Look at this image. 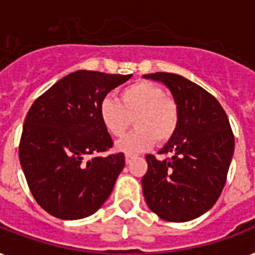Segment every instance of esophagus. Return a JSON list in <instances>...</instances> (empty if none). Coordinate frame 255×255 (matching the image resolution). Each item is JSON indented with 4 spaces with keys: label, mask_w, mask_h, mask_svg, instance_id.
Segmentation results:
<instances>
[{
    "label": "esophagus",
    "mask_w": 255,
    "mask_h": 255,
    "mask_svg": "<svg viewBox=\"0 0 255 255\" xmlns=\"http://www.w3.org/2000/svg\"><path fill=\"white\" fill-rule=\"evenodd\" d=\"M133 157H135V155H132V153H126V163H131V160L133 159Z\"/></svg>",
    "instance_id": "esophagus-1"
}]
</instances>
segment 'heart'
Here are the masks:
<instances>
[{
	"mask_svg": "<svg viewBox=\"0 0 255 255\" xmlns=\"http://www.w3.org/2000/svg\"><path fill=\"white\" fill-rule=\"evenodd\" d=\"M100 120L114 137H122L135 122L136 129L116 144L126 153H139L149 149L157 140L167 143L180 124L177 102L165 95L155 83L139 81L123 87L119 98L106 96L99 106Z\"/></svg>",
	"mask_w": 255,
	"mask_h": 255,
	"instance_id": "b5f03b06",
	"label": "heart"
}]
</instances>
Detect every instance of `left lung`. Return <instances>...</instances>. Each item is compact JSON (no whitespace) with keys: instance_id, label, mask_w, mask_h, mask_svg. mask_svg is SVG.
I'll return each instance as SVG.
<instances>
[{"instance_id":"obj_1","label":"left lung","mask_w":255,"mask_h":255,"mask_svg":"<svg viewBox=\"0 0 255 255\" xmlns=\"http://www.w3.org/2000/svg\"><path fill=\"white\" fill-rule=\"evenodd\" d=\"M144 78L163 82L180 108L177 131L159 151L164 159L145 156L144 198L165 221H190L208 212L225 186L234 152L233 131L218 100L193 82L170 73Z\"/></svg>"}]
</instances>
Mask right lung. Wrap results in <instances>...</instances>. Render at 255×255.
Instances as JSON below:
<instances>
[{"label":"right lung","instance_id":"add662e5","mask_svg":"<svg viewBox=\"0 0 255 255\" xmlns=\"http://www.w3.org/2000/svg\"><path fill=\"white\" fill-rule=\"evenodd\" d=\"M129 75L79 70L38 96L26 115L19 163L42 209L61 220L91 216L103 205L126 161L104 128L99 106Z\"/></svg>","mask_w":255,"mask_h":255}]
</instances>
